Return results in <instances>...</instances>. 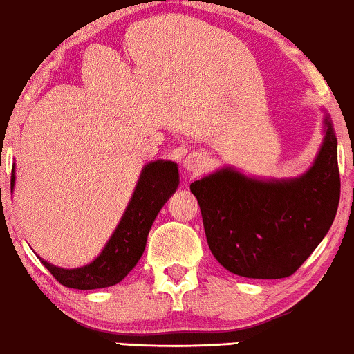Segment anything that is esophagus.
I'll list each match as a JSON object with an SVG mask.
<instances>
[{"instance_id": "1", "label": "esophagus", "mask_w": 354, "mask_h": 354, "mask_svg": "<svg viewBox=\"0 0 354 354\" xmlns=\"http://www.w3.org/2000/svg\"><path fill=\"white\" fill-rule=\"evenodd\" d=\"M183 167H185V171L190 176H198V174H201L206 169V158L200 153L188 154L185 161H183Z\"/></svg>"}]
</instances>
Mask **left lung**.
<instances>
[{"label": "left lung", "instance_id": "1", "mask_svg": "<svg viewBox=\"0 0 354 354\" xmlns=\"http://www.w3.org/2000/svg\"><path fill=\"white\" fill-rule=\"evenodd\" d=\"M324 111V138L298 177L263 178L225 166L193 182L211 253L248 279L292 275L327 235L340 201L337 137Z\"/></svg>", "mask_w": 354, "mask_h": 354}]
</instances>
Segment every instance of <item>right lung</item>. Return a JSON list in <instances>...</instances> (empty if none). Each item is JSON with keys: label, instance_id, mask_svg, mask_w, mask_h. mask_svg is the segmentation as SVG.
Segmentation results:
<instances>
[{"label": "right lung", "instance_id": "1", "mask_svg": "<svg viewBox=\"0 0 354 354\" xmlns=\"http://www.w3.org/2000/svg\"><path fill=\"white\" fill-rule=\"evenodd\" d=\"M16 166L11 174V193L16 183ZM178 167L176 162L151 161L140 172L127 207L108 243L90 264L75 269H64L41 261L57 282L69 288L95 290L119 283L142 258L148 234L158 212L178 187Z\"/></svg>", "mask_w": 354, "mask_h": 354}]
</instances>
